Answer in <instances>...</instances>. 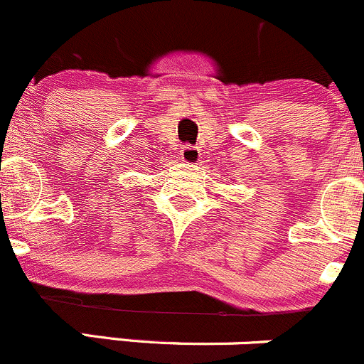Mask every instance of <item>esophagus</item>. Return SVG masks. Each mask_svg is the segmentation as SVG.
<instances>
[{
    "instance_id": "1",
    "label": "esophagus",
    "mask_w": 364,
    "mask_h": 364,
    "mask_svg": "<svg viewBox=\"0 0 364 364\" xmlns=\"http://www.w3.org/2000/svg\"><path fill=\"white\" fill-rule=\"evenodd\" d=\"M181 161H185V164L188 165H196L200 161V153L197 147L193 146H185L181 149Z\"/></svg>"
}]
</instances>
